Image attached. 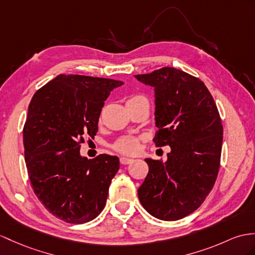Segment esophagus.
<instances>
[{"mask_svg":"<svg viewBox=\"0 0 255 255\" xmlns=\"http://www.w3.org/2000/svg\"><path fill=\"white\" fill-rule=\"evenodd\" d=\"M132 162H133V159H131V158H126V157H121L120 158V163L123 164V165L129 164V163H132Z\"/></svg>","mask_w":255,"mask_h":255,"instance_id":"obj_1","label":"esophagus"}]
</instances>
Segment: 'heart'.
Here are the masks:
<instances>
[{
  "instance_id": "1",
  "label": "heart",
  "mask_w": 255,
  "mask_h": 255,
  "mask_svg": "<svg viewBox=\"0 0 255 255\" xmlns=\"http://www.w3.org/2000/svg\"><path fill=\"white\" fill-rule=\"evenodd\" d=\"M136 99H145V101H147V98L142 95H134L129 98L128 101H136ZM113 147L116 151L120 153L134 154L137 152L139 149V139L137 137H132V136L121 137L115 142Z\"/></svg>"
}]
</instances>
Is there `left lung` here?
<instances>
[{
  "mask_svg": "<svg viewBox=\"0 0 255 255\" xmlns=\"http://www.w3.org/2000/svg\"><path fill=\"white\" fill-rule=\"evenodd\" d=\"M136 79L154 88L157 147L170 146L166 162L146 159L149 172L138 188L141 206L162 221H177L199 208L219 174L223 126L201 80L164 67Z\"/></svg>",
  "mask_w": 255,
  "mask_h": 255,
  "instance_id": "8db88e82",
  "label": "left lung"
}]
</instances>
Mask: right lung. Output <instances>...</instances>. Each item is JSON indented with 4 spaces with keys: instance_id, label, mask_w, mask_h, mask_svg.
I'll return each instance as SVG.
<instances>
[{
    "instance_id": "right-lung-1",
    "label": "right lung",
    "mask_w": 255,
    "mask_h": 255,
    "mask_svg": "<svg viewBox=\"0 0 255 255\" xmlns=\"http://www.w3.org/2000/svg\"><path fill=\"white\" fill-rule=\"evenodd\" d=\"M122 81L59 74L35 92L23 126L24 160L31 186L43 206L71 224L97 217L106 204L116 156H80L85 137L94 138L105 101Z\"/></svg>"
}]
</instances>
